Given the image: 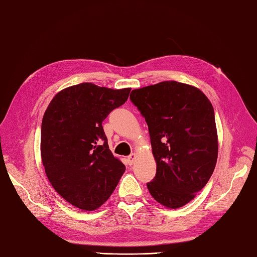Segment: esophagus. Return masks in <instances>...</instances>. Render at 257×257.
Listing matches in <instances>:
<instances>
[{
	"label": "esophagus",
	"mask_w": 257,
	"mask_h": 257,
	"mask_svg": "<svg viewBox=\"0 0 257 257\" xmlns=\"http://www.w3.org/2000/svg\"><path fill=\"white\" fill-rule=\"evenodd\" d=\"M135 160H136V154H134V153H132V154H130V155L127 156V162H128V164H130V165H132V164H134V162H135Z\"/></svg>",
	"instance_id": "esophagus-1"
}]
</instances>
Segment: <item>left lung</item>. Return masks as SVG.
<instances>
[{"label": "left lung", "mask_w": 257, "mask_h": 257, "mask_svg": "<svg viewBox=\"0 0 257 257\" xmlns=\"http://www.w3.org/2000/svg\"><path fill=\"white\" fill-rule=\"evenodd\" d=\"M131 102L149 126L156 174L151 195L170 208L184 206L206 185L217 161L215 115L198 88L175 81L133 90Z\"/></svg>", "instance_id": "8db88e82"}]
</instances>
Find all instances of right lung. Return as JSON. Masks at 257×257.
<instances>
[{
	"instance_id": "right-lung-1",
	"label": "right lung",
	"mask_w": 257,
	"mask_h": 257,
	"mask_svg": "<svg viewBox=\"0 0 257 257\" xmlns=\"http://www.w3.org/2000/svg\"><path fill=\"white\" fill-rule=\"evenodd\" d=\"M131 88L81 83L57 93L44 113L41 155L54 190L77 208L105 203L125 172L108 149L102 122L127 101Z\"/></svg>"
}]
</instances>
